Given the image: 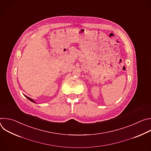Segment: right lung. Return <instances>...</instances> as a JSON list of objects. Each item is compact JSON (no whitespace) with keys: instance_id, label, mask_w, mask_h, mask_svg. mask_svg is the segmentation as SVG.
I'll return each instance as SVG.
<instances>
[{"instance_id":"1","label":"right lung","mask_w":151,"mask_h":151,"mask_svg":"<svg viewBox=\"0 0 151 151\" xmlns=\"http://www.w3.org/2000/svg\"><path fill=\"white\" fill-rule=\"evenodd\" d=\"M24 96H25V97H26L27 99H29V100H30L31 101H32V102H33V103H36L35 101V100H33L32 99H31V98H30V97H27V96H26V95H24Z\"/></svg>"}]
</instances>
